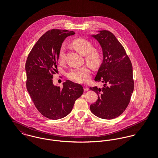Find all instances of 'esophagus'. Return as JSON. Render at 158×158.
Instances as JSON below:
<instances>
[{
	"mask_svg": "<svg viewBox=\"0 0 158 158\" xmlns=\"http://www.w3.org/2000/svg\"><path fill=\"white\" fill-rule=\"evenodd\" d=\"M83 89H84V90H85V91H88V90H89V88L86 85H84L83 86Z\"/></svg>",
	"mask_w": 158,
	"mask_h": 158,
	"instance_id": "34e87169",
	"label": "esophagus"
}]
</instances>
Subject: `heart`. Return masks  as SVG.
Masks as SVG:
<instances>
[{"mask_svg":"<svg viewBox=\"0 0 158 158\" xmlns=\"http://www.w3.org/2000/svg\"><path fill=\"white\" fill-rule=\"evenodd\" d=\"M73 47L81 55H86L85 59L91 68H98L102 61V55L100 51L94 49L92 44L85 39H77L72 42ZM60 62H63L65 58V46H61L58 55ZM90 70L88 66L71 69L68 77L72 80L78 83H86L90 78Z\"/></svg>","mask_w":158,"mask_h":158,"instance_id":"1","label":"heart"}]
</instances>
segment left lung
<instances>
[{
  "mask_svg": "<svg viewBox=\"0 0 158 158\" xmlns=\"http://www.w3.org/2000/svg\"><path fill=\"white\" fill-rule=\"evenodd\" d=\"M98 32L91 36L101 46L103 60L94 80L104 85L102 88H90L98 95L90 111L99 118L113 119L123 113L130 102L134 90L133 66L125 48L111 32Z\"/></svg>",
  "mask_w": 158,
  "mask_h": 158,
  "instance_id": "left-lung-1",
  "label": "left lung"
}]
</instances>
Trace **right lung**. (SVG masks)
Returning <instances> with one entry per match:
<instances>
[{
	"label": "right lung",
	"instance_id": "add662e5",
	"mask_svg": "<svg viewBox=\"0 0 158 158\" xmlns=\"http://www.w3.org/2000/svg\"><path fill=\"white\" fill-rule=\"evenodd\" d=\"M74 34L67 30L47 31L33 46L26 61L27 91L39 112L50 119L68 115L75 100L83 93L81 85L70 80L63 83L62 88L53 83L60 48L64 40Z\"/></svg>",
	"mask_w": 158,
	"mask_h": 158
}]
</instances>
